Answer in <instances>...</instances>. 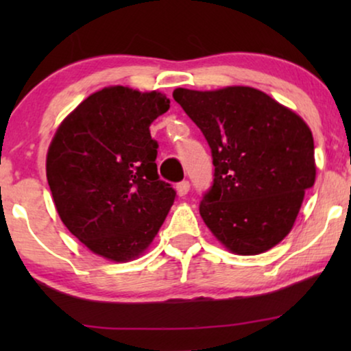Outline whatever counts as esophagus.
Returning <instances> with one entry per match:
<instances>
[{"label": "esophagus", "mask_w": 351, "mask_h": 351, "mask_svg": "<svg viewBox=\"0 0 351 351\" xmlns=\"http://www.w3.org/2000/svg\"><path fill=\"white\" fill-rule=\"evenodd\" d=\"M176 190H177V193H179V196H185L190 191V182L189 180L179 182L176 186Z\"/></svg>", "instance_id": "obj_1"}]
</instances>
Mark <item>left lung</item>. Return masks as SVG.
Instances as JSON below:
<instances>
[{
  "label": "left lung",
  "instance_id": "1",
  "mask_svg": "<svg viewBox=\"0 0 351 351\" xmlns=\"http://www.w3.org/2000/svg\"><path fill=\"white\" fill-rule=\"evenodd\" d=\"M174 100L201 129L214 180L199 214L228 251L256 256L282 241L315 184L310 128L262 90L179 88Z\"/></svg>",
  "mask_w": 351,
  "mask_h": 351
}]
</instances>
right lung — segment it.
I'll return each instance as SVG.
<instances>
[{"mask_svg": "<svg viewBox=\"0 0 351 351\" xmlns=\"http://www.w3.org/2000/svg\"><path fill=\"white\" fill-rule=\"evenodd\" d=\"M165 94L110 86L83 100L57 129L46 176L62 222L86 247L128 262L150 246L176 190L156 169L150 124Z\"/></svg>", "mask_w": 351, "mask_h": 351, "instance_id": "add662e5", "label": "right lung"}]
</instances>
